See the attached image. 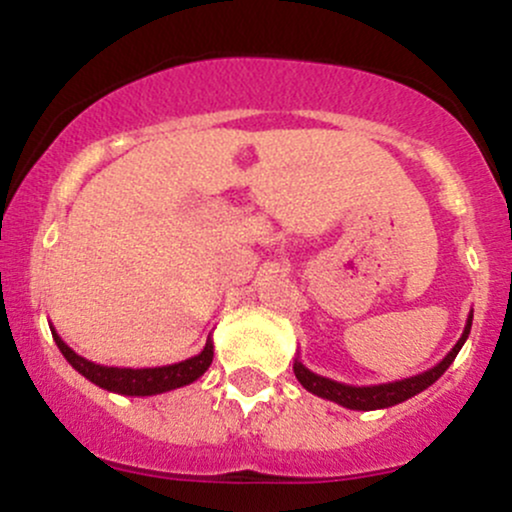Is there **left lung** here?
Here are the masks:
<instances>
[{"instance_id": "1", "label": "left lung", "mask_w": 512, "mask_h": 512, "mask_svg": "<svg viewBox=\"0 0 512 512\" xmlns=\"http://www.w3.org/2000/svg\"><path fill=\"white\" fill-rule=\"evenodd\" d=\"M472 317L474 313L467 315V325H464L462 337L457 339V344L448 351V356L443 361L436 363L433 368L424 370L419 375H411V378L395 380V383H380V385H346L337 383V380L325 378V375H317L310 368H305L301 358L293 361V373H296L298 383H301L305 390L313 392V395L330 399V402H337L339 407L354 409V411H373V409H387L395 407L399 402H407L409 397L419 395L426 387H431L445 370L450 368V363L455 361V356L460 354V349L467 342L469 330H472Z\"/></svg>"}]
</instances>
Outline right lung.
<instances>
[{
  "label": "right lung",
  "instance_id": "add662e5",
  "mask_svg": "<svg viewBox=\"0 0 512 512\" xmlns=\"http://www.w3.org/2000/svg\"><path fill=\"white\" fill-rule=\"evenodd\" d=\"M52 330V339H55L57 349L62 351V356L72 363L74 370H79L86 380H91L93 385L103 387L108 392H117V395L127 397H151V395H163V392L178 390L195 383L197 378H202L207 373V368L214 361V342L211 337L204 344V349L197 356L185 358V361L170 363V366H156V368H117V366H101V363H93L88 358L79 356L72 346L64 344L60 334Z\"/></svg>",
  "mask_w": 512,
  "mask_h": 512
}]
</instances>
